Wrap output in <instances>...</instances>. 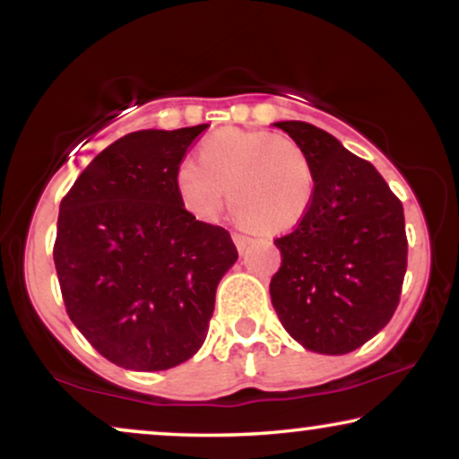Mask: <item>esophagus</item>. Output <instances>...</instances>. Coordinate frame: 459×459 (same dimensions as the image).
Wrapping results in <instances>:
<instances>
[{
    "instance_id": "1",
    "label": "esophagus",
    "mask_w": 459,
    "mask_h": 459,
    "mask_svg": "<svg viewBox=\"0 0 459 459\" xmlns=\"http://www.w3.org/2000/svg\"><path fill=\"white\" fill-rule=\"evenodd\" d=\"M231 238H234L236 248L240 250V253H244V250H247V247L250 244V238L244 236V234H231Z\"/></svg>"
}]
</instances>
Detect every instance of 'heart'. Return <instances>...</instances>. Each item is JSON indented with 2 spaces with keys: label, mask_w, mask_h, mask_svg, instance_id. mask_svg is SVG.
Instances as JSON below:
<instances>
[{
  "label": "heart",
  "mask_w": 459,
  "mask_h": 459,
  "mask_svg": "<svg viewBox=\"0 0 459 459\" xmlns=\"http://www.w3.org/2000/svg\"><path fill=\"white\" fill-rule=\"evenodd\" d=\"M230 194V209L250 230H294L316 198V173L297 142L269 131L223 129L206 137L196 160L175 169V192L184 209L212 221Z\"/></svg>",
  "instance_id": "1"
}]
</instances>
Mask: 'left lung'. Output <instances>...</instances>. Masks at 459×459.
I'll return each instance as SVG.
<instances>
[{
    "mask_svg": "<svg viewBox=\"0 0 459 459\" xmlns=\"http://www.w3.org/2000/svg\"><path fill=\"white\" fill-rule=\"evenodd\" d=\"M316 173L303 221L275 240L281 265L269 294L281 325L307 351L344 355L391 322L407 267L405 217L372 162L303 121H280Z\"/></svg>",
    "mask_w": 459,
    "mask_h": 459,
    "instance_id": "left-lung-1",
    "label": "left lung"
}]
</instances>
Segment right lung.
Segmentation results:
<instances>
[{"label": "right lung", "mask_w": 459, "mask_h": 459, "mask_svg": "<svg viewBox=\"0 0 459 459\" xmlns=\"http://www.w3.org/2000/svg\"><path fill=\"white\" fill-rule=\"evenodd\" d=\"M206 127L121 137L60 203L54 263L66 313L125 369L159 372L196 355L238 259L228 231L196 221L175 192V169Z\"/></svg>", "instance_id": "obj_1"}]
</instances>
